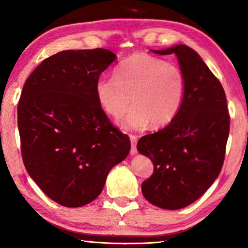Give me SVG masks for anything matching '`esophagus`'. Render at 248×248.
Masks as SVG:
<instances>
[{
	"instance_id": "esophagus-1",
	"label": "esophagus",
	"mask_w": 248,
	"mask_h": 248,
	"mask_svg": "<svg viewBox=\"0 0 248 248\" xmlns=\"http://www.w3.org/2000/svg\"><path fill=\"white\" fill-rule=\"evenodd\" d=\"M130 140H131V151H130V153L132 155H134L137 153V141H138V138H137V136H133V134H131Z\"/></svg>"
}]
</instances>
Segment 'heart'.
<instances>
[{
	"label": "heart",
	"mask_w": 248,
	"mask_h": 248,
	"mask_svg": "<svg viewBox=\"0 0 248 248\" xmlns=\"http://www.w3.org/2000/svg\"><path fill=\"white\" fill-rule=\"evenodd\" d=\"M185 77L176 64L148 54H134L115 69V78H97L95 95L101 108L112 118H121L127 130L169 124L179 111L185 94ZM133 99H131L130 97Z\"/></svg>",
	"instance_id": "obj_1"
}]
</instances>
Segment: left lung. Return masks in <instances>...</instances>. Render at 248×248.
<instances>
[{
    "label": "left lung",
    "mask_w": 248,
    "mask_h": 248,
    "mask_svg": "<svg viewBox=\"0 0 248 248\" xmlns=\"http://www.w3.org/2000/svg\"><path fill=\"white\" fill-rule=\"evenodd\" d=\"M152 51L176 54L186 85L176 117L139 139V153L154 164L141 189L151 203L176 210L198 200L221 172L230 116L221 82L197 51L185 45Z\"/></svg>",
    "instance_id": "left-lung-1"
}]
</instances>
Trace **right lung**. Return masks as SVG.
I'll list each match as a JSON object with an SVG mask.
<instances>
[{
	"label": "right lung",
	"mask_w": 248,
	"mask_h": 248,
	"mask_svg": "<svg viewBox=\"0 0 248 248\" xmlns=\"http://www.w3.org/2000/svg\"><path fill=\"white\" fill-rule=\"evenodd\" d=\"M116 60L108 49L63 50L30 75L18 102L24 166L55 202L81 207L99 197L130 138L115 127L95 95L100 75Z\"/></svg>",
	"instance_id": "1"
}]
</instances>
